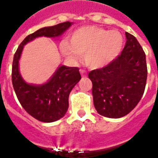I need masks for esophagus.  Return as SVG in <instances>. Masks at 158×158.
Here are the masks:
<instances>
[{
  "label": "esophagus",
  "instance_id": "esophagus-1",
  "mask_svg": "<svg viewBox=\"0 0 158 158\" xmlns=\"http://www.w3.org/2000/svg\"><path fill=\"white\" fill-rule=\"evenodd\" d=\"M80 72H81V76H82V77H85V76H86V71H85V70H80Z\"/></svg>",
  "mask_w": 158,
  "mask_h": 158
}]
</instances>
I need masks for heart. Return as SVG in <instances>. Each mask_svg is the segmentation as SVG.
Here are the masks:
<instances>
[{
	"instance_id": "b5f03b06",
	"label": "heart",
	"mask_w": 158,
	"mask_h": 158,
	"mask_svg": "<svg viewBox=\"0 0 158 158\" xmlns=\"http://www.w3.org/2000/svg\"><path fill=\"white\" fill-rule=\"evenodd\" d=\"M124 39L118 31H108L97 26H83L73 31L70 41H64L61 50L66 57L78 61L85 55L90 67L101 68L117 58Z\"/></svg>"
}]
</instances>
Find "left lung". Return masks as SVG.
<instances>
[{"mask_svg":"<svg viewBox=\"0 0 158 158\" xmlns=\"http://www.w3.org/2000/svg\"><path fill=\"white\" fill-rule=\"evenodd\" d=\"M123 52L107 66L89 72L97 112L109 118L127 115L145 91L148 67L146 55L136 37L126 32Z\"/></svg>","mask_w":158,"mask_h":158,"instance_id":"left-lung-1","label":"left lung"}]
</instances>
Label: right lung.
I'll return each mask as SVG.
<instances>
[{"mask_svg":"<svg viewBox=\"0 0 158 158\" xmlns=\"http://www.w3.org/2000/svg\"><path fill=\"white\" fill-rule=\"evenodd\" d=\"M72 24L66 21L53 27H43L30 34L20 44L13 58L11 80L17 99L28 114L43 123L55 122L66 114L69 106L70 92L81 78L79 68L60 66L47 83L35 86L27 83L22 79L19 72V60L27 42L43 35L60 36Z\"/></svg>","mask_w":158,"mask_h":158,"instance_id":"right-lung-1","label":"right lung"}]
</instances>
